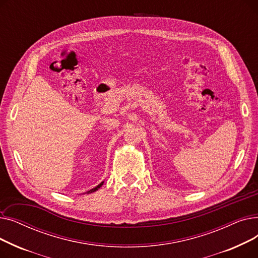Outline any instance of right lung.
I'll use <instances>...</instances> for the list:
<instances>
[{"mask_svg": "<svg viewBox=\"0 0 258 258\" xmlns=\"http://www.w3.org/2000/svg\"><path fill=\"white\" fill-rule=\"evenodd\" d=\"M102 184H103V182H102V183H100V184H99V185H98V186H96V187H95V188H93V189H91V190H89V191H88V192H87V194H92V192H94V191H96V190H97V189H98V188H100V187H101V185H102Z\"/></svg>", "mask_w": 258, "mask_h": 258, "instance_id": "right-lung-1", "label": "right lung"}]
</instances>
